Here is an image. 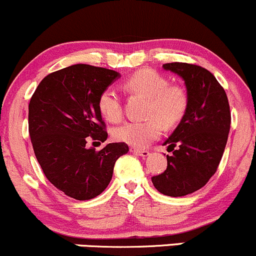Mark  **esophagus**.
I'll return each mask as SVG.
<instances>
[{
    "label": "esophagus",
    "instance_id": "34e87169",
    "mask_svg": "<svg viewBox=\"0 0 256 256\" xmlns=\"http://www.w3.org/2000/svg\"><path fill=\"white\" fill-rule=\"evenodd\" d=\"M130 152H134V154L136 155H140V156H148L149 155V150H146V149H138V148H134V146H131L130 148Z\"/></svg>",
    "mask_w": 256,
    "mask_h": 256
}]
</instances>
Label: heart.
<instances>
[{
  "mask_svg": "<svg viewBox=\"0 0 256 256\" xmlns=\"http://www.w3.org/2000/svg\"><path fill=\"white\" fill-rule=\"evenodd\" d=\"M124 89L131 95L146 98L143 122H132L118 126L112 131L118 142L144 148L158 140L165 128H171L183 119L188 110V94L184 88L170 84L166 77L152 70H140L124 82ZM98 112L104 120L118 122L122 119V100L113 88H107L98 96Z\"/></svg>",
  "mask_w": 256,
  "mask_h": 256,
  "instance_id": "heart-1",
  "label": "heart"
}]
</instances>
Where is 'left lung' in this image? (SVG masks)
I'll use <instances>...</instances> for the list:
<instances>
[{
  "instance_id": "obj_1",
  "label": "left lung",
  "mask_w": 256,
  "mask_h": 256,
  "mask_svg": "<svg viewBox=\"0 0 256 256\" xmlns=\"http://www.w3.org/2000/svg\"><path fill=\"white\" fill-rule=\"evenodd\" d=\"M162 67L184 79L189 104L164 143L167 150H173L166 156L167 168L152 182L164 195L179 198L198 192L216 172L228 142L231 112L224 88L208 70L185 62Z\"/></svg>"
}]
</instances>
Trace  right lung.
<instances>
[{
  "mask_svg": "<svg viewBox=\"0 0 256 256\" xmlns=\"http://www.w3.org/2000/svg\"><path fill=\"white\" fill-rule=\"evenodd\" d=\"M113 70L77 64L43 78L28 104V132L46 179L70 198L84 201L110 184L126 143L101 150L86 148L88 137L104 142L108 134L98 112V96L119 78Z\"/></svg>",
  "mask_w": 256,
  "mask_h": 256,
  "instance_id": "obj_1",
  "label": "right lung"
}]
</instances>
